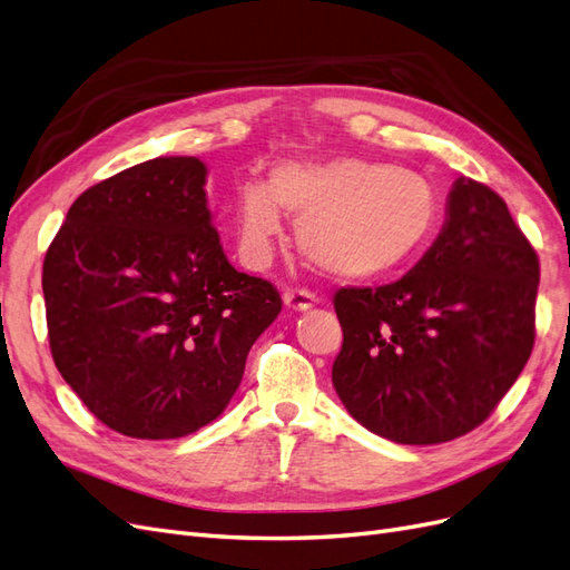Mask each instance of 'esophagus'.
<instances>
[{"mask_svg":"<svg viewBox=\"0 0 570 570\" xmlns=\"http://www.w3.org/2000/svg\"><path fill=\"white\" fill-rule=\"evenodd\" d=\"M283 299L289 312H306L314 306V295L308 289H285Z\"/></svg>","mask_w":570,"mask_h":570,"instance_id":"esophagus-1","label":"esophagus"}]
</instances>
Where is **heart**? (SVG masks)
<instances>
[{
	"instance_id": "heart-1",
	"label": "heart",
	"mask_w": 570,
	"mask_h": 570,
	"mask_svg": "<svg viewBox=\"0 0 570 570\" xmlns=\"http://www.w3.org/2000/svg\"><path fill=\"white\" fill-rule=\"evenodd\" d=\"M281 209L299 223V247L314 268L335 281H373L423 247L438 197L421 174L358 157L281 161L268 183H245L237 195L239 252L252 266L271 262Z\"/></svg>"
}]
</instances>
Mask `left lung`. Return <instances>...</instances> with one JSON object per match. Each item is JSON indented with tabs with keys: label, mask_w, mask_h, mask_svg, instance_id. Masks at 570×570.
I'll use <instances>...</instances> for the list:
<instances>
[{
	"label": "left lung",
	"mask_w": 570,
	"mask_h": 570,
	"mask_svg": "<svg viewBox=\"0 0 570 570\" xmlns=\"http://www.w3.org/2000/svg\"><path fill=\"white\" fill-rule=\"evenodd\" d=\"M540 258L494 189L459 178L404 278L340 287L335 392L371 433L438 444L485 421L528 364Z\"/></svg>",
	"instance_id": "8db88e82"
}]
</instances>
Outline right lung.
<instances>
[{
  "label": "right lung",
  "instance_id": "add662e5",
  "mask_svg": "<svg viewBox=\"0 0 570 570\" xmlns=\"http://www.w3.org/2000/svg\"><path fill=\"white\" fill-rule=\"evenodd\" d=\"M204 185L195 157L120 170L71 204L45 254L51 356L120 435L176 440L218 419L283 308L228 264Z\"/></svg>",
  "mask_w": 570,
  "mask_h": 570
}]
</instances>
